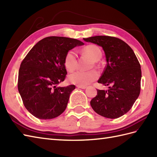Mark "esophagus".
Returning a JSON list of instances; mask_svg holds the SVG:
<instances>
[{
	"instance_id": "obj_1",
	"label": "esophagus",
	"mask_w": 157,
	"mask_h": 157,
	"mask_svg": "<svg viewBox=\"0 0 157 157\" xmlns=\"http://www.w3.org/2000/svg\"><path fill=\"white\" fill-rule=\"evenodd\" d=\"M77 87H78V88H81V89H86V86H79V85H78V86H77Z\"/></svg>"
}]
</instances>
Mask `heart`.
Returning a JSON list of instances; mask_svg holds the SVG:
<instances>
[{
	"instance_id": "1",
	"label": "heart",
	"mask_w": 157,
	"mask_h": 157,
	"mask_svg": "<svg viewBox=\"0 0 157 157\" xmlns=\"http://www.w3.org/2000/svg\"><path fill=\"white\" fill-rule=\"evenodd\" d=\"M82 51L95 61L101 59L102 56L101 48L95 44L87 45L83 48ZM64 65L66 69L69 72H73L78 67V60L74 51H69L67 53L64 60ZM98 78V73L95 70L88 71H78L69 76V81L72 84L79 86H86L96 80Z\"/></svg>"
}]
</instances>
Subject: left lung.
I'll return each mask as SVG.
<instances>
[{
  "mask_svg": "<svg viewBox=\"0 0 157 157\" xmlns=\"http://www.w3.org/2000/svg\"><path fill=\"white\" fill-rule=\"evenodd\" d=\"M84 40L102 47L106 60L98 82L109 89L97 90V95L90 101L92 108L105 117H120L131 109L140 93V64L132 48L121 39L96 36Z\"/></svg>",
  "mask_w": 157,
  "mask_h": 157,
  "instance_id": "left-lung-1",
  "label": "left lung"
}]
</instances>
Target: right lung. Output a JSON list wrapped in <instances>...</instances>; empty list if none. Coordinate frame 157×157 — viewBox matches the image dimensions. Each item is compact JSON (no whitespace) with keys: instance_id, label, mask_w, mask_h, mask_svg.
Masks as SVG:
<instances>
[{"instance_id":"obj_1","label":"right lung","mask_w":157,"mask_h":157,"mask_svg":"<svg viewBox=\"0 0 157 157\" xmlns=\"http://www.w3.org/2000/svg\"><path fill=\"white\" fill-rule=\"evenodd\" d=\"M84 44L78 40L50 36L39 41L23 60L19 70L18 90L26 109L40 119L64 112L74 85L57 87L65 80L67 53Z\"/></svg>"}]
</instances>
